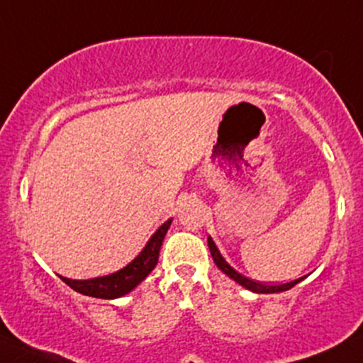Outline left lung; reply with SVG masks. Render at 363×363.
I'll use <instances>...</instances> for the list:
<instances>
[{
    "mask_svg": "<svg viewBox=\"0 0 363 363\" xmlns=\"http://www.w3.org/2000/svg\"><path fill=\"white\" fill-rule=\"evenodd\" d=\"M208 248H210V253H212V258L215 262V265L218 267V269L222 270V272L225 274V276H229L230 279H234V281L238 282V284H241L242 288L250 289V291L253 293H281V291H288V289H291L293 286H296L298 282L301 281V279H296V281L293 282H286V284H274V286H267V284H262V282L258 281H253V279H248L245 277L242 274L236 272V270L233 269L227 262L224 260V257H222L220 252H218V248L215 246V242L212 238L208 236Z\"/></svg>",
    "mask_w": 363,
    "mask_h": 363,
    "instance_id": "1",
    "label": "left lung"
}]
</instances>
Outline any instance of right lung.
<instances>
[{"instance_id": "1", "label": "right lung", "mask_w": 363, "mask_h": 363, "mask_svg": "<svg viewBox=\"0 0 363 363\" xmlns=\"http://www.w3.org/2000/svg\"><path fill=\"white\" fill-rule=\"evenodd\" d=\"M170 224H172V218H169L165 224L158 227L157 233L150 238L148 245L143 248V252L129 265L110 274V276L86 279V281H77V279H69L63 276H60V279L65 284H69L74 291L86 294V296L101 298V300L121 298L123 294L133 291L139 282L145 281L151 270L155 269V265L158 264V255H160L163 238H165Z\"/></svg>"}]
</instances>
